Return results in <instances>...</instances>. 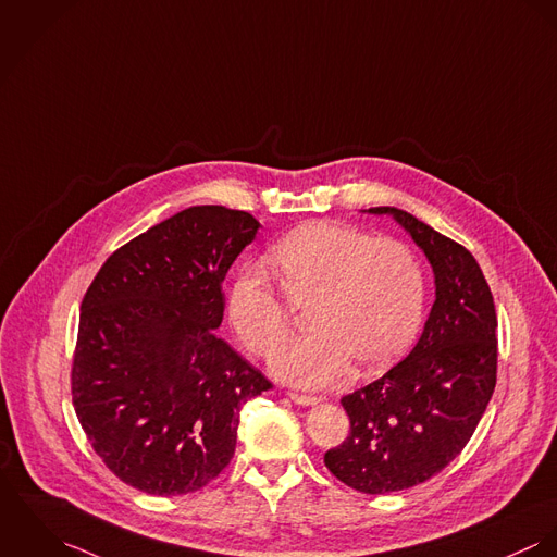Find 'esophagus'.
<instances>
[{
  "label": "esophagus",
  "instance_id": "obj_1",
  "mask_svg": "<svg viewBox=\"0 0 557 557\" xmlns=\"http://www.w3.org/2000/svg\"><path fill=\"white\" fill-rule=\"evenodd\" d=\"M288 397L299 404V406H315L320 399L318 397H311V395H301V393H288Z\"/></svg>",
  "mask_w": 557,
  "mask_h": 557
}]
</instances>
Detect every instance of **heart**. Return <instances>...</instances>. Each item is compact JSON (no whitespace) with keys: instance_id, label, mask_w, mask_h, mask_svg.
I'll return each mask as SVG.
<instances>
[{"instance_id":"heart-1","label":"heart","mask_w":557,"mask_h":557,"mask_svg":"<svg viewBox=\"0 0 557 557\" xmlns=\"http://www.w3.org/2000/svg\"><path fill=\"white\" fill-rule=\"evenodd\" d=\"M286 293L313 299L306 337L284 346L271 373L304 388L342 382L359 361L393 363L414 339L425 308V282L414 253L393 239L335 224H306L269 251ZM231 322L249 352L269 357L288 335V309L256 269L237 275L228 295Z\"/></svg>"}]
</instances>
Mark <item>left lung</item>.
<instances>
[{
    "mask_svg": "<svg viewBox=\"0 0 557 557\" xmlns=\"http://www.w3.org/2000/svg\"><path fill=\"white\" fill-rule=\"evenodd\" d=\"M391 215L430 260L435 301L410 355L342 399L348 437L326 450L333 476L361 494L425 483L468 444L494 395L497 318L476 258L397 207Z\"/></svg>",
    "mask_w": 557,
    "mask_h": 557,
    "instance_id": "8db88e82",
    "label": "left lung"
}]
</instances>
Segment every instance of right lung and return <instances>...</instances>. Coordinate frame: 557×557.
Here are the masks:
<instances>
[{
  "instance_id": "add662e5",
  "label": "right lung",
  "mask_w": 557,
  "mask_h": 557,
  "mask_svg": "<svg viewBox=\"0 0 557 557\" xmlns=\"http://www.w3.org/2000/svg\"><path fill=\"white\" fill-rule=\"evenodd\" d=\"M258 228L248 211L184 209L111 253L81 304L72 404L94 450L134 490L211 483L235 455L242 406L271 388L215 333L222 282Z\"/></svg>"
}]
</instances>
